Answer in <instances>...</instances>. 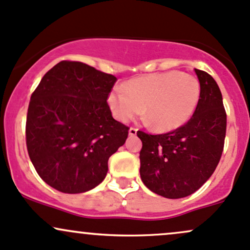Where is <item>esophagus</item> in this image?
Here are the masks:
<instances>
[{"mask_svg":"<svg viewBox=\"0 0 250 250\" xmlns=\"http://www.w3.org/2000/svg\"><path fill=\"white\" fill-rule=\"evenodd\" d=\"M136 133H138V129H136V128L131 127L130 129H129V135H130V136H134V135H136Z\"/></svg>","mask_w":250,"mask_h":250,"instance_id":"esophagus-1","label":"esophagus"}]
</instances>
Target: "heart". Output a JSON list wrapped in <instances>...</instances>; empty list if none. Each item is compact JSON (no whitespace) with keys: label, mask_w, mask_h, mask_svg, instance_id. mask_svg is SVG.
<instances>
[{"label":"heart","mask_w":250,"mask_h":250,"mask_svg":"<svg viewBox=\"0 0 250 250\" xmlns=\"http://www.w3.org/2000/svg\"><path fill=\"white\" fill-rule=\"evenodd\" d=\"M201 97V84L196 77L180 71L154 73L112 90L109 108L116 120L128 122L142 114L152 127L172 130L188 122Z\"/></svg>","instance_id":"b5f03b06"}]
</instances>
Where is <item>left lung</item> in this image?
<instances>
[{
	"label": "left lung",
	"instance_id": "obj_1",
	"mask_svg": "<svg viewBox=\"0 0 250 250\" xmlns=\"http://www.w3.org/2000/svg\"><path fill=\"white\" fill-rule=\"evenodd\" d=\"M201 84L198 105L188 123L142 141L140 175L145 185L165 198L188 197L215 172L224 147L227 114L221 90L209 73L194 70Z\"/></svg>",
	"mask_w": 250,
	"mask_h": 250
}]
</instances>
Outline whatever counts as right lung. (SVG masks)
<instances>
[{
    "instance_id": "right-lung-1",
    "label": "right lung",
    "mask_w": 250,
    "mask_h": 250,
    "mask_svg": "<svg viewBox=\"0 0 250 250\" xmlns=\"http://www.w3.org/2000/svg\"><path fill=\"white\" fill-rule=\"evenodd\" d=\"M117 78L81 62L62 60L32 94L26 122L29 158L41 179L64 193L103 182L109 158L128 138L108 96Z\"/></svg>"
}]
</instances>
